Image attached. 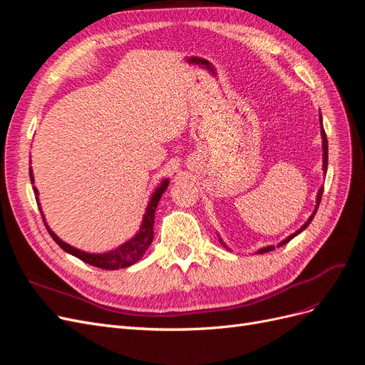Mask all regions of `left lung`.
Returning <instances> with one entry per match:
<instances>
[{"instance_id": "8db88e82", "label": "left lung", "mask_w": 365, "mask_h": 365, "mask_svg": "<svg viewBox=\"0 0 365 365\" xmlns=\"http://www.w3.org/2000/svg\"><path fill=\"white\" fill-rule=\"evenodd\" d=\"M319 130H322V145H323V173L326 175V172H327V137H326V132H324V128H323V117H322V114H319ZM322 196H323V187H319V190H318V193H317V202H315V210H314V213L309 216V219L306 220V222L298 228L295 233H292V235H289L288 237H284L280 244L277 245V247H282V245H286L288 244L289 240H292L297 235H300L303 230H306L307 228V225L311 224V220L314 219V216H315V213H317V210H318V205H319V201H322ZM219 242L220 244H222L227 250H230L225 244H224V240L219 237ZM275 247L274 245H268V247H263V248H260V250H257V254H263V252H268V251H272Z\"/></svg>"}]
</instances>
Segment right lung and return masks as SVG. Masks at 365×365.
I'll return each mask as SVG.
<instances>
[{
  "instance_id": "right-lung-1",
  "label": "right lung",
  "mask_w": 365,
  "mask_h": 365,
  "mask_svg": "<svg viewBox=\"0 0 365 365\" xmlns=\"http://www.w3.org/2000/svg\"><path fill=\"white\" fill-rule=\"evenodd\" d=\"M31 164V161H30ZM30 173V181L31 184H35V176H33V170H31V165L29 169ZM169 187V178H164L161 181V184L157 187L155 192H153L149 197V202L146 207V212L143 215V220H141V225L138 228L137 233L132 236L129 240L123 242V244L105 251V252H86L82 251L76 247H71L67 242H63L54 231L48 227L46 216H43V212L39 204V192L35 185H33V192H35V197H36V202L38 207L41 210V215L43 217V222H46V227L48 230L50 236L53 237V240L56 242V244L65 251L71 254V256L81 259L82 262L88 263V264H93V267L97 268H102V269H109V271H114V269H121V268H128L130 264L137 263L143 256H145L149 245L152 244L153 240V220H155V210L158 207V202L161 200L163 193L165 192V189Z\"/></svg>"
}]
</instances>
